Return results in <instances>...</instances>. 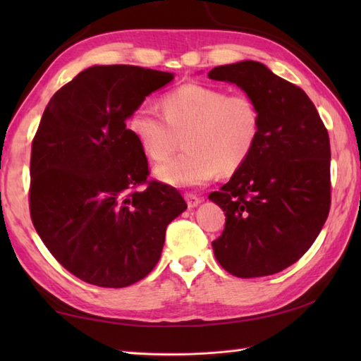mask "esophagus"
Here are the masks:
<instances>
[{
    "mask_svg": "<svg viewBox=\"0 0 361 361\" xmlns=\"http://www.w3.org/2000/svg\"><path fill=\"white\" fill-rule=\"evenodd\" d=\"M185 198H186V203H188L189 208H195V206H198V204L202 203V198L198 197V195H195V194H186Z\"/></svg>",
    "mask_w": 361,
    "mask_h": 361,
    "instance_id": "esophagus-1",
    "label": "esophagus"
}]
</instances>
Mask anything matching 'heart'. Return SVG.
<instances>
[{
    "label": "heart",
    "instance_id": "b5f03b06",
    "mask_svg": "<svg viewBox=\"0 0 361 361\" xmlns=\"http://www.w3.org/2000/svg\"><path fill=\"white\" fill-rule=\"evenodd\" d=\"M163 113L141 105L130 114L128 133L153 161H163L178 145L188 152L155 169L166 185L195 188L209 183L220 172H235L256 147L260 113L247 94L185 83L163 97Z\"/></svg>",
    "mask_w": 361,
    "mask_h": 361
}]
</instances>
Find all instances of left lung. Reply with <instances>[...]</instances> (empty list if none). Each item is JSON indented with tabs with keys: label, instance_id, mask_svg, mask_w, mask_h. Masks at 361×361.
<instances>
[{
	"label": "left lung",
	"instance_id": "obj_1",
	"mask_svg": "<svg viewBox=\"0 0 361 361\" xmlns=\"http://www.w3.org/2000/svg\"><path fill=\"white\" fill-rule=\"evenodd\" d=\"M208 75L240 87L260 113L255 150L209 194L226 216L214 255L237 278L279 273L312 247L331 209L327 128L309 96L262 63L245 60Z\"/></svg>",
	"mask_w": 361,
	"mask_h": 361
}]
</instances>
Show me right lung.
Instances as JSON below:
<instances>
[{"instance_id":"right-lung-1","label":"right lung","mask_w":361,"mask_h":361,"mask_svg":"<svg viewBox=\"0 0 361 361\" xmlns=\"http://www.w3.org/2000/svg\"><path fill=\"white\" fill-rule=\"evenodd\" d=\"M172 73L96 65L46 105L30 152L29 208L51 255L83 282L121 288L158 264L166 228L188 208L175 188L147 180L126 121Z\"/></svg>"}]
</instances>
